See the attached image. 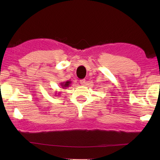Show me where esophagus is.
I'll return each instance as SVG.
<instances>
[{
    "instance_id": "34e87169",
    "label": "esophagus",
    "mask_w": 160,
    "mask_h": 160,
    "mask_svg": "<svg viewBox=\"0 0 160 160\" xmlns=\"http://www.w3.org/2000/svg\"><path fill=\"white\" fill-rule=\"evenodd\" d=\"M80 83L81 84H82V85H86L87 81H86V80H84V79L80 80Z\"/></svg>"
}]
</instances>
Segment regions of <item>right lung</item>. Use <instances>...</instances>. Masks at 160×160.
<instances>
[{
	"label": "right lung",
	"instance_id": "right-lung-1",
	"mask_svg": "<svg viewBox=\"0 0 160 160\" xmlns=\"http://www.w3.org/2000/svg\"><path fill=\"white\" fill-rule=\"evenodd\" d=\"M70 84H71L70 81H66V82H63L62 83H60V86L62 87V88H63V89H65V88L68 87L70 85ZM55 96H56V95H55Z\"/></svg>",
	"mask_w": 160,
	"mask_h": 160
}]
</instances>
